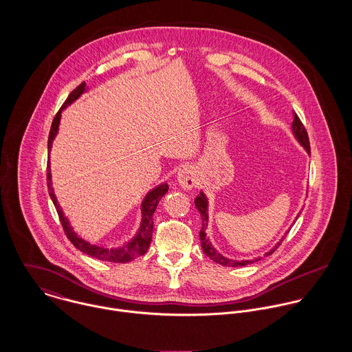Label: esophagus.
<instances>
[{
  "mask_svg": "<svg viewBox=\"0 0 352 352\" xmlns=\"http://www.w3.org/2000/svg\"><path fill=\"white\" fill-rule=\"evenodd\" d=\"M176 180L177 183L186 188V190H191L192 187H195L198 184V175H197V170L188 165L180 168L177 170V175H176Z\"/></svg>",
  "mask_w": 352,
  "mask_h": 352,
  "instance_id": "obj_1",
  "label": "esophagus"
}]
</instances>
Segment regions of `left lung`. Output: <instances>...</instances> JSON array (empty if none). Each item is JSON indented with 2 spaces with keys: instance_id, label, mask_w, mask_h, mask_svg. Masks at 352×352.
Returning <instances> with one entry per match:
<instances>
[{
  "instance_id": "left-lung-1",
  "label": "left lung",
  "mask_w": 352,
  "mask_h": 352,
  "mask_svg": "<svg viewBox=\"0 0 352 352\" xmlns=\"http://www.w3.org/2000/svg\"><path fill=\"white\" fill-rule=\"evenodd\" d=\"M292 133H293L296 141H297V142L301 145L302 148L305 149V151L310 155V146H309L307 133H306V130H305V127H303L300 118L297 116V113H294V119H293V124H292ZM195 206H197L198 211L201 212V232H199V237H201V250H203L206 256H208L212 261H215V263H218V264H221V265H226V267H241V265L252 264V263H254V261H257V260L261 258V257H258V258H250V260H233V258H229V257H225L223 254H221L219 252L217 251V250L212 247L210 239H208L207 234H206V229H207V225H208V199H207V197H206V194H204L203 191H201L199 195L195 198ZM300 214H301V211H300L298 215L296 217L294 222L298 219ZM294 222H293V223H294ZM289 232H290V228L286 230V233H285V236L280 239V241H278L270 251L265 252L263 256L267 257V256L272 254V253L275 252V250L280 245V243L283 241V239L286 237V234H287Z\"/></svg>"
}]
</instances>
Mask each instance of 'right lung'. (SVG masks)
Segmentation results:
<instances>
[{"label":"right lung","mask_w":352,"mask_h":352,"mask_svg":"<svg viewBox=\"0 0 352 352\" xmlns=\"http://www.w3.org/2000/svg\"><path fill=\"white\" fill-rule=\"evenodd\" d=\"M89 91V88L87 87L85 82H82L81 85H78L63 102V105L60 107V109L58 111V113L55 115L52 124H51L50 135H49V153L52 148V142L55 140V137L58 135V130H59V123H60V116H62V111L65 108H67L70 104H73L77 99H80L84 94H87ZM47 187H49V194H50L51 201L54 203L56 212L59 215L60 223L63 226V230L67 236V239L70 240V243L78 250V251L84 252L92 257H96L102 261H111V263H129L131 260H134L138 256H142L145 252L149 250V245L151 243V237H153V214L155 211L157 204L161 201V198L168 192L169 187L168 184L164 182L158 186H155L154 188H151V191L145 195L144 201L141 203V223H140V229L138 232L134 234V237L129 241H126L123 245L115 247V248H107L104 245H98L95 243H89L87 240H84L82 237L78 236V233L74 230V228L70 225L69 218L65 215L62 207L59 206V201L55 197V191L52 188V182H51V166L50 157H49V162H47Z\"/></svg>","instance_id":"1"}]
</instances>
